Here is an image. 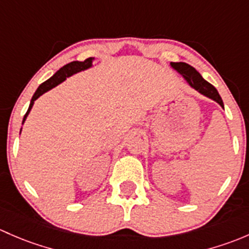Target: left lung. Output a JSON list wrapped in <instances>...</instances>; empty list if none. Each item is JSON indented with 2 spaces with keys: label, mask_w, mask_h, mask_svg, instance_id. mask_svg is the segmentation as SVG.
Returning <instances> with one entry per match:
<instances>
[{
  "label": "left lung",
  "mask_w": 249,
  "mask_h": 249,
  "mask_svg": "<svg viewBox=\"0 0 249 249\" xmlns=\"http://www.w3.org/2000/svg\"><path fill=\"white\" fill-rule=\"evenodd\" d=\"M170 65L171 67L176 69L181 75H183V78L188 81V84L193 87V89H196V91H199L201 94H204V96L216 101L217 103L224 109V104H223V101L222 98H220L216 87L211 85L210 83H207L196 68L192 67V66H189L188 63H184V62H171Z\"/></svg>",
  "instance_id": "1"
}]
</instances>
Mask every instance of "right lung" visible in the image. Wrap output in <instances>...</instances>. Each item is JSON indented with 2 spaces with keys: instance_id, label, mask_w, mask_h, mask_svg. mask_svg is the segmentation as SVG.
I'll list each match as a JSON object with an SVG mask.
<instances>
[{
  "instance_id": "1",
  "label": "right lung",
  "mask_w": 249,
  "mask_h": 249,
  "mask_svg": "<svg viewBox=\"0 0 249 249\" xmlns=\"http://www.w3.org/2000/svg\"><path fill=\"white\" fill-rule=\"evenodd\" d=\"M92 61H93V57L86 58V60L83 61V62H79V61H73V62L68 63V65L63 66V67L61 69H58V71H56V73L53 74V75L51 76L50 79H48L47 81H44L43 84H40L39 87L37 89V91H36L35 94H33L32 99H31L29 110H27V112L25 114L22 122L26 120V117H27V115H29L30 110L32 109L33 103H35V101L38 98V97H40L43 93H45V92L49 91V89H51L53 87L57 86L58 84H61L62 81H65L66 78H68V76L73 75V74L78 73V71H84V69H87V68L91 67Z\"/></svg>"
}]
</instances>
